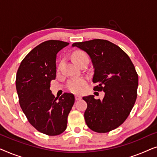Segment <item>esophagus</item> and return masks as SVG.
I'll return each mask as SVG.
<instances>
[{
  "instance_id": "obj_1",
  "label": "esophagus",
  "mask_w": 157,
  "mask_h": 157,
  "mask_svg": "<svg viewBox=\"0 0 157 157\" xmlns=\"http://www.w3.org/2000/svg\"><path fill=\"white\" fill-rule=\"evenodd\" d=\"M75 98H76V101L81 100V96L78 95V94H76V95H75Z\"/></svg>"
}]
</instances>
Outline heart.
Returning <instances> with one entry per match:
<instances>
[{"mask_svg":"<svg viewBox=\"0 0 157 157\" xmlns=\"http://www.w3.org/2000/svg\"><path fill=\"white\" fill-rule=\"evenodd\" d=\"M83 59H88V56L83 51H77L73 53L72 59L74 62ZM86 84V80L85 78H73L68 82L67 88L70 91L73 92V93H81L83 91V88H84Z\"/></svg>","mask_w":157,"mask_h":157,"instance_id":"heart-1","label":"heart"}]
</instances>
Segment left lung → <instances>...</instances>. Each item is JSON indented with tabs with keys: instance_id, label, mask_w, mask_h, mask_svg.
<instances>
[{
	"instance_id": "8db88e82",
	"label": "left lung",
	"mask_w": 157,
	"mask_h": 157,
	"mask_svg": "<svg viewBox=\"0 0 157 157\" xmlns=\"http://www.w3.org/2000/svg\"><path fill=\"white\" fill-rule=\"evenodd\" d=\"M73 47L84 51L94 68V89L104 91L103 100L94 95L83 97L87 103L86 125L98 133L115 129L127 119L136 101L139 78L128 56L109 40L94 39L74 43Z\"/></svg>"
}]
</instances>
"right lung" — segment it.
<instances>
[{
	"label": "right lung",
	"instance_id": "right-lung-1",
	"mask_svg": "<svg viewBox=\"0 0 157 157\" xmlns=\"http://www.w3.org/2000/svg\"><path fill=\"white\" fill-rule=\"evenodd\" d=\"M69 44L61 40L41 43L28 53L16 74L19 104L29 123L48 136L61 134L67 127L68 113L74 104V94L53 95L50 83L56 78V55Z\"/></svg>",
	"mask_w": 157,
	"mask_h": 157
}]
</instances>
